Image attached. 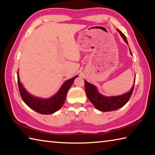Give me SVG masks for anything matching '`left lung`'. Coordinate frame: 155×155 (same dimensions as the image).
I'll return each instance as SVG.
<instances>
[{
	"label": "left lung",
	"mask_w": 155,
	"mask_h": 155,
	"mask_svg": "<svg viewBox=\"0 0 155 155\" xmlns=\"http://www.w3.org/2000/svg\"><path fill=\"white\" fill-rule=\"evenodd\" d=\"M117 31L119 32L125 43L128 45L126 36L119 29H117ZM129 51H130V49H129ZM130 53L131 54V51ZM135 81H136V77H135L133 86L126 94L120 95H117V96H105V95H102L98 91L96 87L85 80L86 95L90 102L93 104L95 108L98 110L102 112L113 111L121 108L130 99L134 91Z\"/></svg>",
	"instance_id": "1"
}]
</instances>
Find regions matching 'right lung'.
Returning a JSON list of instances; mask_svg holds the SVG:
<instances>
[{"label": "right lung", "instance_id": "obj_1", "mask_svg": "<svg viewBox=\"0 0 155 155\" xmlns=\"http://www.w3.org/2000/svg\"><path fill=\"white\" fill-rule=\"evenodd\" d=\"M77 77H78V76H75L65 81L58 91L52 97L49 98H42L34 96L26 91L20 82L18 72V87L22 100L30 108L43 114H53L61 108L65 102L67 93Z\"/></svg>", "mask_w": 155, "mask_h": 155}]
</instances>
